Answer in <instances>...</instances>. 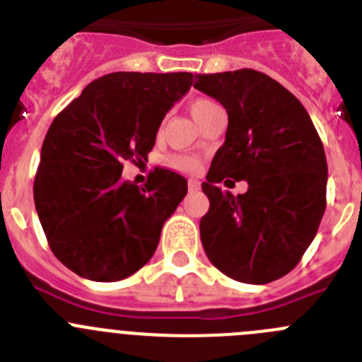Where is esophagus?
Masks as SVG:
<instances>
[{"mask_svg": "<svg viewBox=\"0 0 362 362\" xmlns=\"http://www.w3.org/2000/svg\"><path fill=\"white\" fill-rule=\"evenodd\" d=\"M187 187H189V191H191V193H194V191H198V189H200V182L193 180V178H191V180L187 182Z\"/></svg>", "mask_w": 362, "mask_h": 362, "instance_id": "esophagus-1", "label": "esophagus"}]
</instances>
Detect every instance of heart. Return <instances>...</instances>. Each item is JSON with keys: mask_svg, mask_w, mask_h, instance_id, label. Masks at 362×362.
Masks as SVG:
<instances>
[{"mask_svg": "<svg viewBox=\"0 0 362 362\" xmlns=\"http://www.w3.org/2000/svg\"><path fill=\"white\" fill-rule=\"evenodd\" d=\"M214 104L213 100H207V99H198L191 104V113L193 117H198L202 112H204L207 106ZM169 165L178 171H194L198 168V160L193 157H187V155H173V157H169Z\"/></svg>", "mask_w": 362, "mask_h": 362, "instance_id": "1", "label": "heart"}]
</instances>
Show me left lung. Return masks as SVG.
Returning <instances> with one entry per match:
<instances>
[{"label":"left lung","instance_id":"1","mask_svg":"<svg viewBox=\"0 0 362 362\" xmlns=\"http://www.w3.org/2000/svg\"><path fill=\"white\" fill-rule=\"evenodd\" d=\"M194 88L229 115L226 142L202 184L211 204L200 220L202 245L236 281H274L298 265L325 214L323 142L305 106L262 71L198 74ZM226 177L247 180V193L221 192Z\"/></svg>","mask_w":362,"mask_h":362}]
</instances>
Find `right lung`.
Listing matches in <instances>:
<instances>
[{
	"instance_id": "obj_1",
	"label": "right lung",
	"mask_w": 362,
	"mask_h": 362,
	"mask_svg": "<svg viewBox=\"0 0 362 362\" xmlns=\"http://www.w3.org/2000/svg\"><path fill=\"white\" fill-rule=\"evenodd\" d=\"M193 74L115 71L88 84L55 117L41 148L34 202L48 245L92 281H119L151 259L187 180L155 168L144 187L122 180L124 160H146L162 119Z\"/></svg>"
}]
</instances>
